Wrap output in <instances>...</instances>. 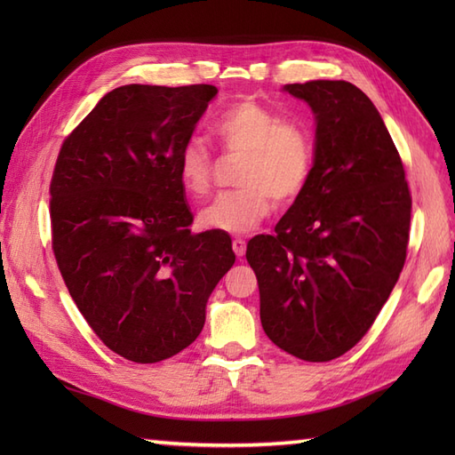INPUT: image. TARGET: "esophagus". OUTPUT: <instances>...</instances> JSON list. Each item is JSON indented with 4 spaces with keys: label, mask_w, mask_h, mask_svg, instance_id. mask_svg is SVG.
<instances>
[{
    "label": "esophagus",
    "mask_w": 455,
    "mask_h": 455,
    "mask_svg": "<svg viewBox=\"0 0 455 455\" xmlns=\"http://www.w3.org/2000/svg\"><path fill=\"white\" fill-rule=\"evenodd\" d=\"M233 250H235V254H236L238 258H243L244 252H246V240L235 238V240H233Z\"/></svg>",
    "instance_id": "esophagus-1"
}]
</instances>
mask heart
Here are the masks:
<instances>
[{"mask_svg":"<svg viewBox=\"0 0 455 455\" xmlns=\"http://www.w3.org/2000/svg\"><path fill=\"white\" fill-rule=\"evenodd\" d=\"M212 137L228 152H244L235 191H225L201 209V228L246 235L272 211V197L289 205L301 196L313 170V139L301 124L282 123L256 101H238L212 123ZM178 178L189 197L211 189L212 158L205 144L188 140L178 156Z\"/></svg>","mask_w":455,"mask_h":455,"instance_id":"heart-1","label":"heart"}]
</instances>
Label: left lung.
I'll list each match as a JSON object with an SVG mask.
<instances>
[{
	"label": "left lung",
	"mask_w": 455,
	"mask_h": 455,
	"mask_svg": "<svg viewBox=\"0 0 455 455\" xmlns=\"http://www.w3.org/2000/svg\"><path fill=\"white\" fill-rule=\"evenodd\" d=\"M315 115L313 170L275 235L246 259L259 321L275 346L331 362L370 331L407 258L411 193L391 134L367 95L344 80L287 84Z\"/></svg>",
	"instance_id": "obj_1"
}]
</instances>
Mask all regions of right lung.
I'll use <instances>...</instances> for the list:
<instances>
[{
  "instance_id": "1",
  "label": "right lung",
  "mask_w": 455,
  "mask_h": 455,
  "mask_svg": "<svg viewBox=\"0 0 455 455\" xmlns=\"http://www.w3.org/2000/svg\"><path fill=\"white\" fill-rule=\"evenodd\" d=\"M215 85L129 84L105 93L62 144L51 183L52 250L100 340L137 363L201 334L235 264L227 233H191L178 156Z\"/></svg>"
}]
</instances>
